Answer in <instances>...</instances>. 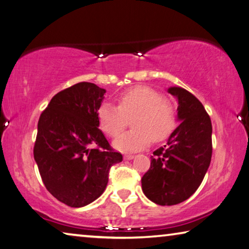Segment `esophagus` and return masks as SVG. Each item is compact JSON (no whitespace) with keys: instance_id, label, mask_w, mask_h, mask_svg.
<instances>
[{"instance_id":"34e87169","label":"esophagus","mask_w":249,"mask_h":249,"mask_svg":"<svg viewBox=\"0 0 249 249\" xmlns=\"http://www.w3.org/2000/svg\"><path fill=\"white\" fill-rule=\"evenodd\" d=\"M133 155H130V154H125L124 156V158L125 159V160H131V159H133Z\"/></svg>"}]
</instances>
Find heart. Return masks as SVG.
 <instances>
[{"instance_id":"heart-1","label":"heart","mask_w":249,"mask_h":249,"mask_svg":"<svg viewBox=\"0 0 249 249\" xmlns=\"http://www.w3.org/2000/svg\"><path fill=\"white\" fill-rule=\"evenodd\" d=\"M119 107L103 103L98 110L101 129L110 137H117L131 119L132 129L122 133L113 141L120 151H137L146 148L151 139L160 141L166 138L175 125V111L161 94L148 87H135L118 98Z\"/></svg>"}]
</instances>
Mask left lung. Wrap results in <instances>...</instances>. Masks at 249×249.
I'll return each mask as SVG.
<instances>
[{
    "mask_svg": "<svg viewBox=\"0 0 249 249\" xmlns=\"http://www.w3.org/2000/svg\"><path fill=\"white\" fill-rule=\"evenodd\" d=\"M178 102L180 124L154 151L141 179L142 191L157 205L180 204L198 189L212 160V121L201 102L180 87L168 88Z\"/></svg>",
    "mask_w": 249,
    "mask_h": 249,
    "instance_id": "left-lung-1",
    "label": "left lung"
}]
</instances>
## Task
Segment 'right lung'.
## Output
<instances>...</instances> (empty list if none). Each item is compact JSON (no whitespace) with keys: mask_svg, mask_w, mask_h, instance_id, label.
<instances>
[{"mask_svg":"<svg viewBox=\"0 0 249 249\" xmlns=\"http://www.w3.org/2000/svg\"><path fill=\"white\" fill-rule=\"evenodd\" d=\"M106 90L80 82L60 91L41 113L34 160L53 197L70 207L98 199L112 164L122 161L99 129L98 110Z\"/></svg>","mask_w":249,"mask_h":249,"instance_id":"obj_1","label":"right lung"}]
</instances>
